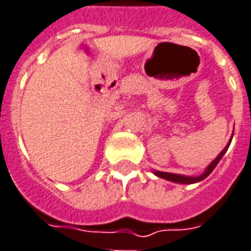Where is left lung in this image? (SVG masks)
<instances>
[{
    "mask_svg": "<svg viewBox=\"0 0 251 251\" xmlns=\"http://www.w3.org/2000/svg\"><path fill=\"white\" fill-rule=\"evenodd\" d=\"M229 144L230 142L228 143V146L222 150V151L218 154V157L215 158V160L212 161L211 164L205 168L203 174L200 175V176H183V175H177V174H171V172H161V171H154V174L157 175L158 177H162V179H167V180H171V182H175V183H182V185H190V183H196V182H200V180H203L205 177L208 176L210 174H211L214 168L217 167V164L220 162V160L224 157V154L228 150Z\"/></svg>",
    "mask_w": 251,
    "mask_h": 251,
    "instance_id": "8db88e82",
    "label": "left lung"
}]
</instances>
